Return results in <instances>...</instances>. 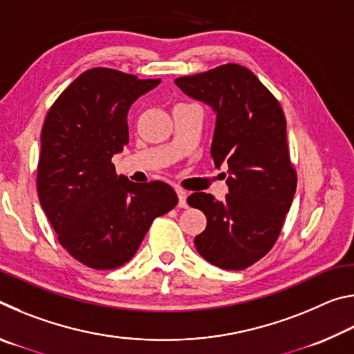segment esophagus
Instances as JSON below:
<instances>
[{"instance_id": "1", "label": "esophagus", "mask_w": 354, "mask_h": 354, "mask_svg": "<svg viewBox=\"0 0 354 354\" xmlns=\"http://www.w3.org/2000/svg\"><path fill=\"white\" fill-rule=\"evenodd\" d=\"M178 200H179V207H187V192L183 189H176Z\"/></svg>"}]
</instances>
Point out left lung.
<instances>
[{
	"mask_svg": "<svg viewBox=\"0 0 354 354\" xmlns=\"http://www.w3.org/2000/svg\"><path fill=\"white\" fill-rule=\"evenodd\" d=\"M176 86L214 109L211 156L227 164L230 194L217 201L195 192L187 203L207 217L195 237L198 253L225 270H243L273 248L297 189L287 148L286 117L279 101L239 64L181 76Z\"/></svg>",
	"mask_w": 354,
	"mask_h": 354,
	"instance_id": "1",
	"label": "left lung"
}]
</instances>
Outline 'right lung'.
Masks as SVG:
<instances>
[{
  "label": "right lung",
  "instance_id": "add662e5",
  "mask_svg": "<svg viewBox=\"0 0 354 354\" xmlns=\"http://www.w3.org/2000/svg\"><path fill=\"white\" fill-rule=\"evenodd\" d=\"M159 82L91 68L46 113L37 165L40 205L59 243L95 270L127 263L153 220L178 205L171 185L131 183L112 164L129 142L131 104Z\"/></svg>",
  "mask_w": 354,
  "mask_h": 354
}]
</instances>
